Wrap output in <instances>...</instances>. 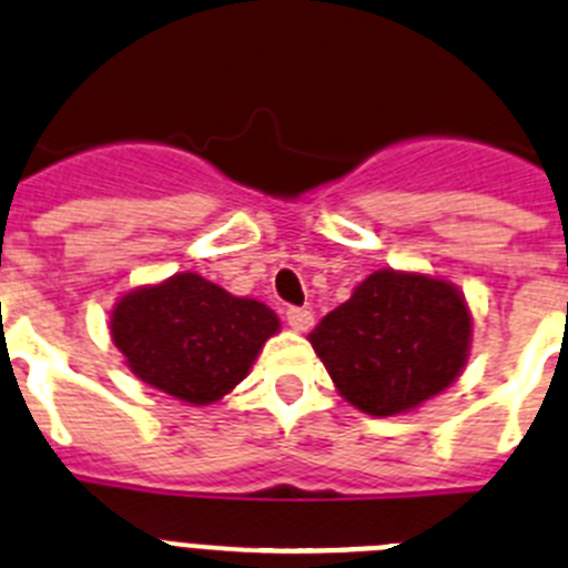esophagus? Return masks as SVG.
<instances>
[{"label":"esophagus","instance_id":"34e87169","mask_svg":"<svg viewBox=\"0 0 568 568\" xmlns=\"http://www.w3.org/2000/svg\"><path fill=\"white\" fill-rule=\"evenodd\" d=\"M285 320H288V325L294 328V332H308V328L314 325V314L308 312V308H300V305L285 308Z\"/></svg>","mask_w":568,"mask_h":568}]
</instances>
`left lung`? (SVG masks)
Instances as JSON below:
<instances>
[{"instance_id":"left-lung-1","label":"left lung","mask_w":568,"mask_h":568,"mask_svg":"<svg viewBox=\"0 0 568 568\" xmlns=\"http://www.w3.org/2000/svg\"><path fill=\"white\" fill-rule=\"evenodd\" d=\"M345 400L388 417L440 394L466 366L471 317L446 280L374 271L308 334Z\"/></svg>"}]
</instances>
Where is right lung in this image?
<instances>
[{"mask_svg":"<svg viewBox=\"0 0 568 568\" xmlns=\"http://www.w3.org/2000/svg\"><path fill=\"white\" fill-rule=\"evenodd\" d=\"M280 320L268 305L234 297L200 274H174L116 303L111 337L128 368L182 403L220 400L245 379Z\"/></svg>","mask_w":568,"mask_h":568,"instance_id":"obj_1","label":"right lung"}]
</instances>
